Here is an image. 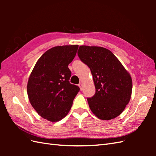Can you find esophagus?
<instances>
[{"label": "esophagus", "mask_w": 156, "mask_h": 156, "mask_svg": "<svg viewBox=\"0 0 156 156\" xmlns=\"http://www.w3.org/2000/svg\"><path fill=\"white\" fill-rule=\"evenodd\" d=\"M78 87H80V90H82V89H83V84H82V83H80V84H78Z\"/></svg>", "instance_id": "34e87169"}]
</instances>
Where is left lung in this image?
Wrapping results in <instances>:
<instances>
[{
	"label": "left lung",
	"mask_w": 156,
	"mask_h": 156,
	"mask_svg": "<svg viewBox=\"0 0 156 156\" xmlns=\"http://www.w3.org/2000/svg\"><path fill=\"white\" fill-rule=\"evenodd\" d=\"M78 55L90 69L96 93L89 107L101 120H111L125 110L132 93L131 75L112 53L102 47L81 45Z\"/></svg>",
	"instance_id": "left-lung-1"
}]
</instances>
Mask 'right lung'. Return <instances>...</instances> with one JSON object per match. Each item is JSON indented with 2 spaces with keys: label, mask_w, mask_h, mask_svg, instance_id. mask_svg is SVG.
<instances>
[{
  "label": "right lung",
  "mask_w": 156,
  "mask_h": 156,
  "mask_svg": "<svg viewBox=\"0 0 156 156\" xmlns=\"http://www.w3.org/2000/svg\"><path fill=\"white\" fill-rule=\"evenodd\" d=\"M78 49V45H72L48 49L39 58L29 77V102L36 112L49 121L64 119L80 91L78 86L69 83L71 72L68 67Z\"/></svg>",
  "instance_id": "right-lung-1"
}]
</instances>
